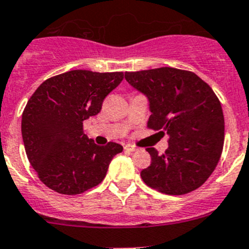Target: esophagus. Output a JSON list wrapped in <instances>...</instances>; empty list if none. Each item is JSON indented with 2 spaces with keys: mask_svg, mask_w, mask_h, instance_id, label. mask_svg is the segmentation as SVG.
<instances>
[{
  "mask_svg": "<svg viewBox=\"0 0 249 249\" xmlns=\"http://www.w3.org/2000/svg\"><path fill=\"white\" fill-rule=\"evenodd\" d=\"M124 149H125V152L132 153V152H135V150H136V147H134V145H131V144H126L124 147Z\"/></svg>",
  "mask_w": 249,
  "mask_h": 249,
  "instance_id": "esophagus-1",
  "label": "esophagus"
}]
</instances>
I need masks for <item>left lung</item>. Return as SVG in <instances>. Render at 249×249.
Listing matches in <instances>:
<instances>
[{
    "mask_svg": "<svg viewBox=\"0 0 249 249\" xmlns=\"http://www.w3.org/2000/svg\"><path fill=\"white\" fill-rule=\"evenodd\" d=\"M125 79L148 97L152 114L147 126L170 137L164 154L147 148L152 162L141 171L143 182L167 195L201 187L224 143V115L212 88L194 72L173 67L126 72Z\"/></svg>",
    "mask_w": 249,
    "mask_h": 249,
    "instance_id": "1",
    "label": "left lung"
}]
</instances>
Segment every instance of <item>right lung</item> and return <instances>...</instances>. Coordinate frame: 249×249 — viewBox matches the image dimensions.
I'll use <instances>...</instances> for the list:
<instances>
[{
  "label": "right lung",
  "mask_w": 249,
  "mask_h": 249,
  "mask_svg": "<svg viewBox=\"0 0 249 249\" xmlns=\"http://www.w3.org/2000/svg\"><path fill=\"white\" fill-rule=\"evenodd\" d=\"M123 78V72L73 70L44 80L30 97L22 112V141L30 164L48 188L77 195L106 177L123 147L97 145L84 134L83 122L101 110Z\"/></svg>",
  "instance_id": "right-lung-1"
}]
</instances>
